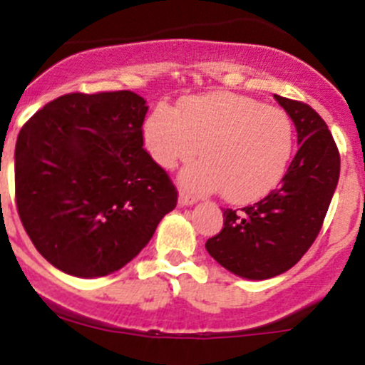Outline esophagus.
Returning <instances> with one entry per match:
<instances>
[{
  "instance_id": "34e87169",
  "label": "esophagus",
  "mask_w": 365,
  "mask_h": 365,
  "mask_svg": "<svg viewBox=\"0 0 365 365\" xmlns=\"http://www.w3.org/2000/svg\"><path fill=\"white\" fill-rule=\"evenodd\" d=\"M195 197L186 195L185 192L179 193V206H192V204H195Z\"/></svg>"
}]
</instances>
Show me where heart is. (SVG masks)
<instances>
[{
	"instance_id": "heart-1",
	"label": "heart",
	"mask_w": 365,
	"mask_h": 365,
	"mask_svg": "<svg viewBox=\"0 0 365 365\" xmlns=\"http://www.w3.org/2000/svg\"><path fill=\"white\" fill-rule=\"evenodd\" d=\"M145 145L163 168L204 159L180 180L193 193L220 190L229 202H252L283 179L294 150L289 114L231 93L188 96L179 109L155 107L145 123Z\"/></svg>"
}]
</instances>
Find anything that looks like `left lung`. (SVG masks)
Instances as JSON below:
<instances>
[{"label":"left lung","mask_w":365,"mask_h":365,"mask_svg":"<svg viewBox=\"0 0 365 365\" xmlns=\"http://www.w3.org/2000/svg\"><path fill=\"white\" fill-rule=\"evenodd\" d=\"M292 118L297 154L279 186L251 206L224 210V227L206 249L224 269L269 279L296 265L322 227L341 173V155L321 116L308 103L274 95Z\"/></svg>","instance_id":"left-lung-1"}]
</instances>
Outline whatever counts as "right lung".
<instances>
[{"label":"right lung","instance_id":"right-lung-1","mask_svg":"<svg viewBox=\"0 0 365 365\" xmlns=\"http://www.w3.org/2000/svg\"><path fill=\"white\" fill-rule=\"evenodd\" d=\"M133 91L69 93L37 110L16 143V204L44 259L78 277L120 270L177 206L143 148L148 107Z\"/></svg>","mask_w":365,"mask_h":365}]
</instances>
